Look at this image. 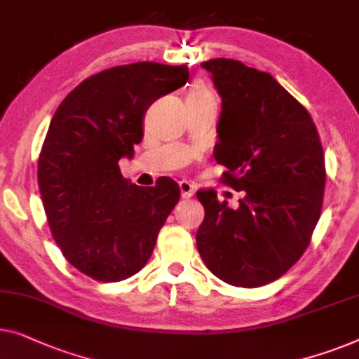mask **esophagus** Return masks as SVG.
I'll list each match as a JSON object with an SVG mask.
<instances>
[{
  "instance_id": "34e87169",
  "label": "esophagus",
  "mask_w": 359,
  "mask_h": 359,
  "mask_svg": "<svg viewBox=\"0 0 359 359\" xmlns=\"http://www.w3.org/2000/svg\"><path fill=\"white\" fill-rule=\"evenodd\" d=\"M180 189H181V197H183V199H189V197L196 194V186L188 180L180 181Z\"/></svg>"
}]
</instances>
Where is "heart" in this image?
<instances>
[{"mask_svg": "<svg viewBox=\"0 0 359 359\" xmlns=\"http://www.w3.org/2000/svg\"><path fill=\"white\" fill-rule=\"evenodd\" d=\"M189 95L192 97H201V98H209V100H215V95L214 92H212L209 87L204 86V84H196L192 87Z\"/></svg>", "mask_w": 359, "mask_h": 359, "instance_id": "obj_1", "label": "heart"}]
</instances>
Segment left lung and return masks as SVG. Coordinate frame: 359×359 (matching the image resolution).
I'll return each mask as SVG.
<instances>
[{"label":"left lung","instance_id":"obj_1","mask_svg":"<svg viewBox=\"0 0 359 359\" xmlns=\"http://www.w3.org/2000/svg\"><path fill=\"white\" fill-rule=\"evenodd\" d=\"M222 95L217 162L222 183L244 191L238 209L215 189L197 199L205 217L197 251L228 285L256 288L282 277L308 249L325 188V158L309 111L269 72L235 60L201 65Z\"/></svg>","mask_w":359,"mask_h":359}]
</instances>
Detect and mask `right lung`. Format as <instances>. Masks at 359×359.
<instances>
[{"label":"right lung","instance_id":"1","mask_svg":"<svg viewBox=\"0 0 359 359\" xmlns=\"http://www.w3.org/2000/svg\"><path fill=\"white\" fill-rule=\"evenodd\" d=\"M188 77L184 65L110 67L82 81L51 119L37 171L46 220L66 261L97 282L137 273L178 204L173 180L129 184L118 162L142 141L147 108Z\"/></svg>","mask_w":359,"mask_h":359}]
</instances>
